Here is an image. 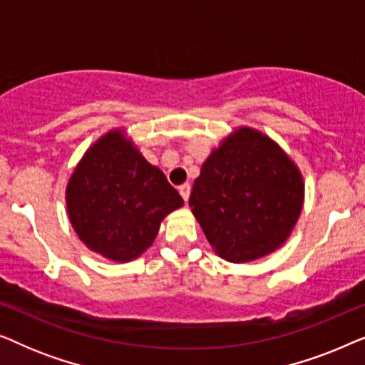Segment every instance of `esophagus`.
<instances>
[{"label": "esophagus", "instance_id": "esophagus-1", "mask_svg": "<svg viewBox=\"0 0 365 365\" xmlns=\"http://www.w3.org/2000/svg\"><path fill=\"white\" fill-rule=\"evenodd\" d=\"M179 194H181L184 201L187 202V199H189V194H191V186H189L187 182H186V184H182V186H179Z\"/></svg>", "mask_w": 365, "mask_h": 365}]
</instances>
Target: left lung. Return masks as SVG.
I'll list each match as a JSON object with an SVG mask.
<instances>
[{
	"label": "left lung",
	"mask_w": 365,
	"mask_h": 365,
	"mask_svg": "<svg viewBox=\"0 0 365 365\" xmlns=\"http://www.w3.org/2000/svg\"><path fill=\"white\" fill-rule=\"evenodd\" d=\"M304 204V179L279 144L241 126L212 149L194 181L189 206L212 251L251 262L291 236Z\"/></svg>",
	"instance_id": "8db88e82"
}]
</instances>
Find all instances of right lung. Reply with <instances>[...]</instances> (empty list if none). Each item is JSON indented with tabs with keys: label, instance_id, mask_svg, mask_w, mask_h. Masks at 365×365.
I'll list each match as a JSON object with an SVG mask.
<instances>
[{
	"label": "right lung",
	"instance_id": "add662e5",
	"mask_svg": "<svg viewBox=\"0 0 365 365\" xmlns=\"http://www.w3.org/2000/svg\"><path fill=\"white\" fill-rule=\"evenodd\" d=\"M182 204L164 173L144 159L123 128L88 148L66 186L74 232L88 249L114 262L141 256L163 219Z\"/></svg>",
	"mask_w": 365,
	"mask_h": 365
}]
</instances>
